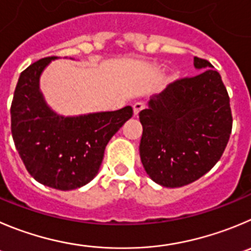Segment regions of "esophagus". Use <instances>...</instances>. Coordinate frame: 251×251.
I'll use <instances>...</instances> for the list:
<instances>
[{"instance_id":"1","label":"esophagus","mask_w":251,"mask_h":251,"mask_svg":"<svg viewBox=\"0 0 251 251\" xmlns=\"http://www.w3.org/2000/svg\"><path fill=\"white\" fill-rule=\"evenodd\" d=\"M132 109H133V115H135V116H137V115H139V112L141 111V110L145 109V104H144V102L137 101V102H135V104H133Z\"/></svg>"}]
</instances>
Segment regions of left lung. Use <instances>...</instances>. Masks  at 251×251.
Here are the masks:
<instances>
[{"label": "left lung", "instance_id": "left-lung-1", "mask_svg": "<svg viewBox=\"0 0 251 251\" xmlns=\"http://www.w3.org/2000/svg\"><path fill=\"white\" fill-rule=\"evenodd\" d=\"M197 76L170 84L140 112V157L150 178L178 188L221 160L231 132V111L221 74L194 57Z\"/></svg>", "mask_w": 251, "mask_h": 251}]
</instances>
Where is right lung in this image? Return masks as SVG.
I'll return each mask as SVG.
<instances>
[{"instance_id":"obj_1","label":"right lung","mask_w":251,"mask_h":251,"mask_svg":"<svg viewBox=\"0 0 251 251\" xmlns=\"http://www.w3.org/2000/svg\"><path fill=\"white\" fill-rule=\"evenodd\" d=\"M55 59L44 58L21 73L11 106V130L29 175L47 187L72 191L98 175L107 142L132 116V107L76 116L55 112L39 86L44 69Z\"/></svg>"}]
</instances>
